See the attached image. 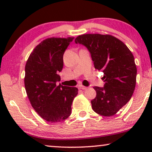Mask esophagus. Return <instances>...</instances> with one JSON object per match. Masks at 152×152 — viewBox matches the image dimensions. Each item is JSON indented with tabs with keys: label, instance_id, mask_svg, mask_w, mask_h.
<instances>
[{
	"label": "esophagus",
	"instance_id": "esophagus-1",
	"mask_svg": "<svg viewBox=\"0 0 152 152\" xmlns=\"http://www.w3.org/2000/svg\"><path fill=\"white\" fill-rule=\"evenodd\" d=\"M79 88H80V89H82V90H86V89L88 88H87V87H86V86H82V85H81V86H79Z\"/></svg>",
	"mask_w": 152,
	"mask_h": 152
}]
</instances>
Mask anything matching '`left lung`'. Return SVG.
Instances as JSON below:
<instances>
[{"mask_svg": "<svg viewBox=\"0 0 152 152\" xmlns=\"http://www.w3.org/2000/svg\"><path fill=\"white\" fill-rule=\"evenodd\" d=\"M75 41L87 48L95 68L104 75V86L93 87L97 95L91 101L93 110L106 117L114 115L130 100L136 87L134 55L122 41L110 34H84Z\"/></svg>", "mask_w": 152, "mask_h": 152, "instance_id": "1", "label": "left lung"}]
</instances>
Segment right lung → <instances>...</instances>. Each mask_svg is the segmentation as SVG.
Segmentation results:
<instances>
[{"instance_id":"obj_1","label":"right lung","mask_w":152,"mask_h":152,"mask_svg":"<svg viewBox=\"0 0 152 152\" xmlns=\"http://www.w3.org/2000/svg\"><path fill=\"white\" fill-rule=\"evenodd\" d=\"M74 37L48 38L37 45L25 68V88L31 105L43 119L60 122L71 114L76 87L56 84L64 66L63 55Z\"/></svg>"}]
</instances>
